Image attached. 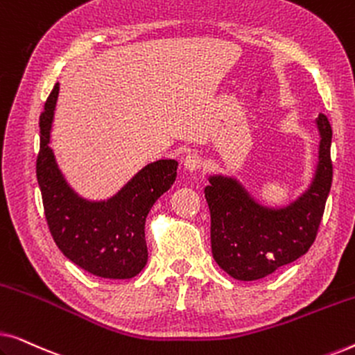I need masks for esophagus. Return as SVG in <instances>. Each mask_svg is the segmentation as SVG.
I'll return each mask as SVG.
<instances>
[{"mask_svg":"<svg viewBox=\"0 0 355 355\" xmlns=\"http://www.w3.org/2000/svg\"><path fill=\"white\" fill-rule=\"evenodd\" d=\"M184 168L187 169V171H198V169L202 168V158L198 157L197 153H189L186 155V158H184Z\"/></svg>","mask_w":355,"mask_h":355,"instance_id":"obj_1","label":"esophagus"}]
</instances>
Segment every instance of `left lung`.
<instances>
[{
	"mask_svg": "<svg viewBox=\"0 0 355 355\" xmlns=\"http://www.w3.org/2000/svg\"><path fill=\"white\" fill-rule=\"evenodd\" d=\"M317 128L322 140L315 178L288 207H263L234 178L210 176L205 198L211 218V254L234 279L265 278L293 263L313 244L333 181V130L322 113Z\"/></svg>",
	"mask_w": 355,
	"mask_h": 355,
	"instance_id": "8db88e82",
	"label": "left lung"
}]
</instances>
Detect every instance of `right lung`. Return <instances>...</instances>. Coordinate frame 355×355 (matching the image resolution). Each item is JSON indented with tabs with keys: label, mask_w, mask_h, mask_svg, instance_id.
<instances>
[{
	"label": "right lung",
	"mask_w": 355,
	"mask_h": 355,
	"mask_svg": "<svg viewBox=\"0 0 355 355\" xmlns=\"http://www.w3.org/2000/svg\"><path fill=\"white\" fill-rule=\"evenodd\" d=\"M60 84L53 87L40 114L37 181L45 218L58 249L72 263L110 279L134 278L147 265L145 220L153 203L173 186L178 162L158 159L140 169L108 200L90 202L67 186L50 148Z\"/></svg>",
	"instance_id": "1"
}]
</instances>
